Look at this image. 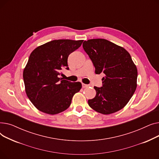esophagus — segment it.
Here are the masks:
<instances>
[{"label":"esophagus","instance_id":"esophagus-1","mask_svg":"<svg viewBox=\"0 0 159 159\" xmlns=\"http://www.w3.org/2000/svg\"><path fill=\"white\" fill-rule=\"evenodd\" d=\"M82 86L83 88H88V84H84V83H82Z\"/></svg>","mask_w":159,"mask_h":159}]
</instances>
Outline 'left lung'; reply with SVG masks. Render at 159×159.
<instances>
[{
    "mask_svg": "<svg viewBox=\"0 0 159 159\" xmlns=\"http://www.w3.org/2000/svg\"><path fill=\"white\" fill-rule=\"evenodd\" d=\"M82 46L95 66V73L104 75L102 86H94L97 93L88 100L89 106L104 115L120 110L137 88V70L129 53L103 39L84 41Z\"/></svg>",
    "mask_w": 159,
    "mask_h": 159,
    "instance_id": "1",
    "label": "left lung"
}]
</instances>
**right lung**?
Returning <instances> with one entry per match:
<instances>
[{
	"instance_id": "obj_1",
	"label": "right lung",
	"mask_w": 159,
	"mask_h": 159,
	"mask_svg": "<svg viewBox=\"0 0 159 159\" xmlns=\"http://www.w3.org/2000/svg\"><path fill=\"white\" fill-rule=\"evenodd\" d=\"M83 40H54L35 48L30 55L23 72L26 93L39 110L55 115L70 107L82 84L64 80L63 68L69 70L68 58Z\"/></svg>"
}]
</instances>
